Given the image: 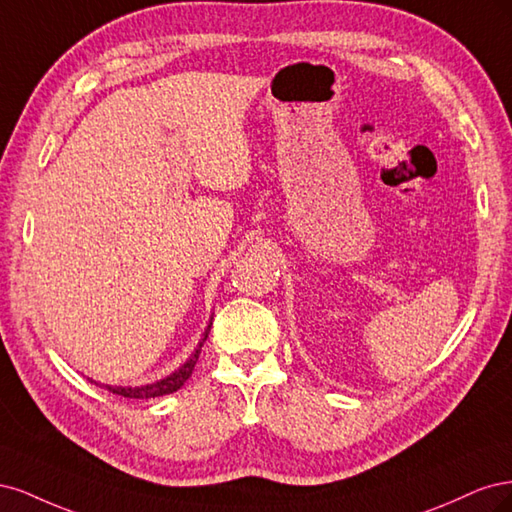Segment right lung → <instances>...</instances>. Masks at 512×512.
Here are the masks:
<instances>
[{"label":"right lung","mask_w":512,"mask_h":512,"mask_svg":"<svg viewBox=\"0 0 512 512\" xmlns=\"http://www.w3.org/2000/svg\"><path fill=\"white\" fill-rule=\"evenodd\" d=\"M209 329H211V322H209V327L205 329L203 342L198 344V348L194 350V354L175 371V374L166 376V378L160 380V382L145 384V386H134V389H128V386H108V391H113L115 395H121V397H130V399H151V397H162V395L179 391L181 386H183L185 382H188V378L192 376V371H194L196 361H198V356H200V348H203V344L207 342V337H209Z\"/></svg>","instance_id":"right-lung-1"}]
</instances>
